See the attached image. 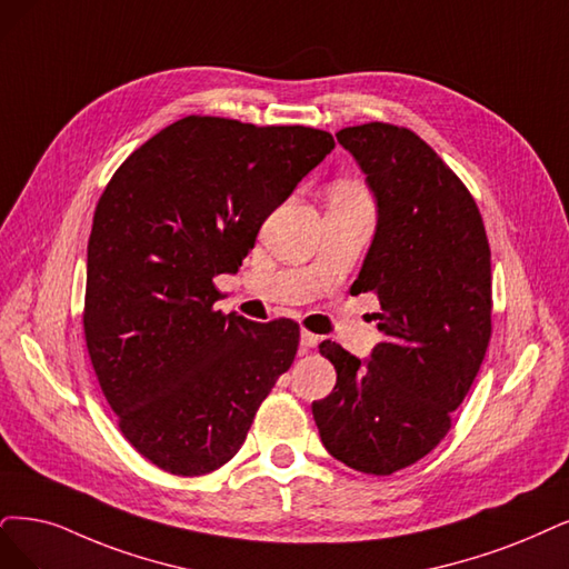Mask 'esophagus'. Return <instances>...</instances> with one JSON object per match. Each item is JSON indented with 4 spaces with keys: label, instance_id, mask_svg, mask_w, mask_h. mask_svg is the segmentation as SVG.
I'll return each mask as SVG.
<instances>
[{
    "label": "esophagus",
    "instance_id": "34e87169",
    "mask_svg": "<svg viewBox=\"0 0 569 569\" xmlns=\"http://www.w3.org/2000/svg\"><path fill=\"white\" fill-rule=\"evenodd\" d=\"M319 342H321L319 335H313V332H309V330H302V332H300V345L305 347V351H307V349H313Z\"/></svg>",
    "mask_w": 569,
    "mask_h": 569
}]
</instances>
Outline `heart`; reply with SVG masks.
<instances>
[{
  "label": "heart",
  "mask_w": 569,
  "mask_h": 569,
  "mask_svg": "<svg viewBox=\"0 0 569 569\" xmlns=\"http://www.w3.org/2000/svg\"><path fill=\"white\" fill-rule=\"evenodd\" d=\"M366 189L356 180H338L332 184V194H363Z\"/></svg>",
  "instance_id": "1"
}]
</instances>
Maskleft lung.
<instances>
[{
	"instance_id": "1",
	"label": "left lung",
	"mask_w": 569,
	"mask_h": 569,
	"mask_svg": "<svg viewBox=\"0 0 569 569\" xmlns=\"http://www.w3.org/2000/svg\"><path fill=\"white\" fill-rule=\"evenodd\" d=\"M338 142L377 199V231L351 290L380 300L385 340L368 361L321 342L338 382L311 412L335 459L391 476L448 436L486 359L490 243L467 184L406 126H347Z\"/></svg>"
}]
</instances>
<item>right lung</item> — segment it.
Segmentation results:
<instances>
[{
    "label": "right lung",
    "mask_w": 569,
    "mask_h": 569,
    "mask_svg": "<svg viewBox=\"0 0 569 569\" xmlns=\"http://www.w3.org/2000/svg\"><path fill=\"white\" fill-rule=\"evenodd\" d=\"M309 126L189 114L104 187L89 237L83 338L123 438L173 476L220 469L292 366L300 326L213 309L262 222L332 152Z\"/></svg>",
    "instance_id": "right-lung-1"
}]
</instances>
